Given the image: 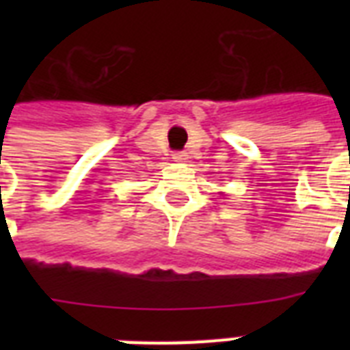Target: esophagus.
<instances>
[{"label": "esophagus", "mask_w": 350, "mask_h": 350, "mask_svg": "<svg viewBox=\"0 0 350 350\" xmlns=\"http://www.w3.org/2000/svg\"><path fill=\"white\" fill-rule=\"evenodd\" d=\"M172 159H174L176 163H185L187 159H189V156H187V152H174L172 154Z\"/></svg>", "instance_id": "34e87169"}]
</instances>
